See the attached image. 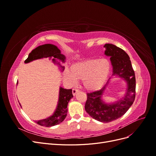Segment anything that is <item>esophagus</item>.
<instances>
[{
  "instance_id": "esophagus-1",
  "label": "esophagus",
  "mask_w": 156,
  "mask_h": 156,
  "mask_svg": "<svg viewBox=\"0 0 156 156\" xmlns=\"http://www.w3.org/2000/svg\"><path fill=\"white\" fill-rule=\"evenodd\" d=\"M78 92H79V90H78L77 89H76V88H73V89L72 90V93H73V96H75V94H76Z\"/></svg>"
}]
</instances>
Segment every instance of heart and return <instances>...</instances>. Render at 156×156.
Segmentation results:
<instances>
[{"label":"heart","instance_id":"b5f03b06","mask_svg":"<svg viewBox=\"0 0 156 156\" xmlns=\"http://www.w3.org/2000/svg\"><path fill=\"white\" fill-rule=\"evenodd\" d=\"M111 69V63L106 58H88L72 64L70 71L66 69L63 75L69 84H73L77 80H83L84 88L94 92L104 85Z\"/></svg>","mask_w":156,"mask_h":156}]
</instances>
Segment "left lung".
<instances>
[{"label": "left lung", "mask_w": 156, "mask_h": 156, "mask_svg": "<svg viewBox=\"0 0 156 156\" xmlns=\"http://www.w3.org/2000/svg\"><path fill=\"white\" fill-rule=\"evenodd\" d=\"M105 55L110 56L112 66V76L124 79L126 89L124 96L117 101L108 103L103 101V96L110 79L100 90L87 94L85 110L94 119L101 122H110L119 119L128 111L135 98L136 81L135 72L132 68L129 56L126 52L117 46L106 44Z\"/></svg>", "instance_id": "left-lung-1"}]
</instances>
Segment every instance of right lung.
Returning a JSON list of instances; mask_svg holds the SVG:
<instances>
[{"mask_svg":"<svg viewBox=\"0 0 156 156\" xmlns=\"http://www.w3.org/2000/svg\"><path fill=\"white\" fill-rule=\"evenodd\" d=\"M43 58H49V60H51L61 72L64 70L65 67L62 64L66 62L65 55L61 53L60 50L56 45L50 44L40 45L33 49L25 60V63L27 64L33 60ZM73 97L72 89H65L60 87L57 105L53 115L46 119L36 120V123L45 127L54 126L61 123L67 116L68 104Z\"/></svg>","mask_w":156,"mask_h":156,"instance_id":"obj_1","label":"right lung"}]
</instances>
